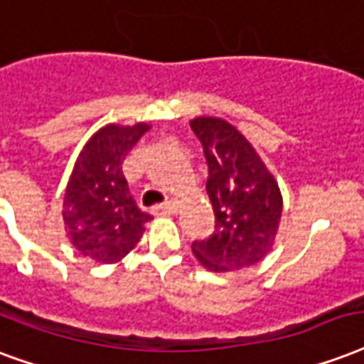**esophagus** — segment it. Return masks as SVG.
<instances>
[{
	"label": "esophagus",
	"instance_id": "34e87169",
	"mask_svg": "<svg viewBox=\"0 0 364 364\" xmlns=\"http://www.w3.org/2000/svg\"><path fill=\"white\" fill-rule=\"evenodd\" d=\"M177 210H179V202L177 200H168L152 208V212L156 213H177Z\"/></svg>",
	"mask_w": 364,
	"mask_h": 364
}]
</instances>
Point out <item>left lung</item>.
I'll use <instances>...</instances> for the list:
<instances>
[{
	"label": "left lung",
	"mask_w": 364,
	"mask_h": 364,
	"mask_svg": "<svg viewBox=\"0 0 364 364\" xmlns=\"http://www.w3.org/2000/svg\"><path fill=\"white\" fill-rule=\"evenodd\" d=\"M191 127L204 146L206 191L215 215V231L194 240L193 254L213 273L256 265L273 248L279 231V183L232 124L200 116L191 120Z\"/></svg>",
	"instance_id": "obj_1"
}]
</instances>
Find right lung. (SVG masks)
<instances>
[{
  "instance_id": "obj_1",
  "label": "right lung",
  "mask_w": 364,
  "mask_h": 364,
  "mask_svg": "<svg viewBox=\"0 0 364 364\" xmlns=\"http://www.w3.org/2000/svg\"><path fill=\"white\" fill-rule=\"evenodd\" d=\"M146 124L101 127L85 143L66 185L63 218L72 246L91 259L116 263L141 240L151 215L135 204L122 164Z\"/></svg>"
}]
</instances>
